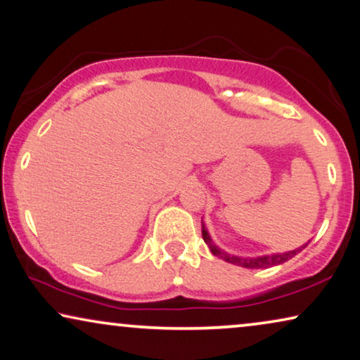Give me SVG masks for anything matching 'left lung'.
Returning <instances> with one entry per match:
<instances>
[{
    "instance_id": "obj_1",
    "label": "left lung",
    "mask_w": 360,
    "mask_h": 360,
    "mask_svg": "<svg viewBox=\"0 0 360 360\" xmlns=\"http://www.w3.org/2000/svg\"><path fill=\"white\" fill-rule=\"evenodd\" d=\"M202 238H204V241L207 243V246L210 248L212 255H215L217 257H220V259H224L226 262H231V264H236V266H241V267H250V269H262V267H271V266H277V264H282V262H285L288 259H292L293 256L297 255V252H300L303 248H298L295 251H288V252H281V255H272V256H261V257H238V256H233L229 255V252H225L224 250H220V248H217L214 245V241L210 240L209 233H207L205 226L202 225Z\"/></svg>"
}]
</instances>
